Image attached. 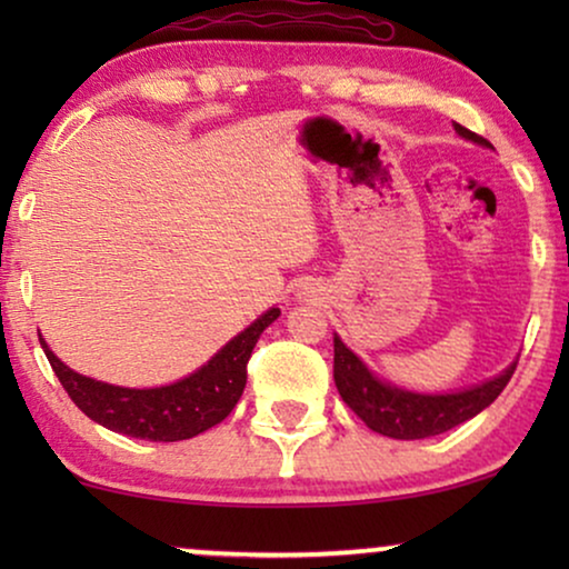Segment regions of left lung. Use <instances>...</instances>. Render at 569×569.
<instances>
[{
    "mask_svg": "<svg viewBox=\"0 0 569 569\" xmlns=\"http://www.w3.org/2000/svg\"><path fill=\"white\" fill-rule=\"evenodd\" d=\"M453 127L463 139L492 147L485 137L473 134L461 123H453ZM512 372H516V362L502 376L466 388V391L435 396L411 393L378 380L345 341L333 337V380H337L339 396L372 432L393 440H422L453 430L466 419L477 417L481 409H487L508 386Z\"/></svg>",
    "mask_w": 569,
    "mask_h": 569,
    "instance_id": "obj_1",
    "label": "left lung"
}]
</instances>
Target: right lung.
<instances>
[{"label": "right lung", "mask_w": 569, "mask_h": 569, "mask_svg": "<svg viewBox=\"0 0 569 569\" xmlns=\"http://www.w3.org/2000/svg\"><path fill=\"white\" fill-rule=\"evenodd\" d=\"M279 308H271L261 318L230 339L207 365H201L189 378L160 388H121L100 380L84 378L67 368L49 345L41 339V347L49 357L59 383L64 386L80 411L92 422L108 430L129 435V438L152 442L189 440L193 435L220 425L236 409L246 388V365L251 360L256 341L274 323Z\"/></svg>", "instance_id": "right-lung-1"}]
</instances>
